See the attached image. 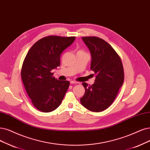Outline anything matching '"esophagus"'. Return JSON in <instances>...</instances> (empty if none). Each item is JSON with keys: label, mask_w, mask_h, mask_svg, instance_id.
<instances>
[{"label": "esophagus", "mask_w": 150, "mask_h": 150, "mask_svg": "<svg viewBox=\"0 0 150 150\" xmlns=\"http://www.w3.org/2000/svg\"><path fill=\"white\" fill-rule=\"evenodd\" d=\"M70 83L71 84H75V85H76L77 83H79L77 82V81H70Z\"/></svg>", "instance_id": "obj_1"}]
</instances>
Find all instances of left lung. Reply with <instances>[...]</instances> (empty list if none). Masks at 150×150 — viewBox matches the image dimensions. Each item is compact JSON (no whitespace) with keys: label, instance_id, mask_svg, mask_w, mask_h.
Wrapping results in <instances>:
<instances>
[{"label":"left lung","instance_id":"left-lung-1","mask_svg":"<svg viewBox=\"0 0 150 150\" xmlns=\"http://www.w3.org/2000/svg\"><path fill=\"white\" fill-rule=\"evenodd\" d=\"M91 55V70L96 74L95 83H83L85 93L80 99L81 104L93 112H101L112 104L122 86L124 73L122 62L117 53L103 39L83 37Z\"/></svg>","mask_w":150,"mask_h":150}]
</instances>
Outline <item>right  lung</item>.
<instances>
[{
	"label": "right lung",
	"instance_id": "obj_1",
	"mask_svg": "<svg viewBox=\"0 0 150 150\" xmlns=\"http://www.w3.org/2000/svg\"><path fill=\"white\" fill-rule=\"evenodd\" d=\"M75 37L49 36L33 44L22 65L21 76L34 106L43 112L56 109L70 85L57 80L51 70L60 64V55L74 42Z\"/></svg>",
	"mask_w": 150,
	"mask_h": 150
}]
</instances>
